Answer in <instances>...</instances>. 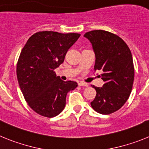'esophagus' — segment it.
Here are the masks:
<instances>
[{"label": "esophagus", "mask_w": 149, "mask_h": 149, "mask_svg": "<svg viewBox=\"0 0 149 149\" xmlns=\"http://www.w3.org/2000/svg\"><path fill=\"white\" fill-rule=\"evenodd\" d=\"M78 85L81 86H88V84L86 83H84V82H79L78 83Z\"/></svg>", "instance_id": "obj_1"}]
</instances>
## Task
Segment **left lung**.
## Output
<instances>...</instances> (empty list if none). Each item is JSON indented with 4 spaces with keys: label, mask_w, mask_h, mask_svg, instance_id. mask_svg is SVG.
I'll return each instance as SVG.
<instances>
[{
    "label": "left lung",
    "mask_w": 149,
    "mask_h": 149,
    "mask_svg": "<svg viewBox=\"0 0 149 149\" xmlns=\"http://www.w3.org/2000/svg\"><path fill=\"white\" fill-rule=\"evenodd\" d=\"M93 45L95 55L94 70L100 71L104 84L96 90L91 106L101 114L117 111L128 99L134 80V67L130 48L119 36L105 31L92 30L84 34Z\"/></svg>",
    "instance_id": "left-lung-1"
}]
</instances>
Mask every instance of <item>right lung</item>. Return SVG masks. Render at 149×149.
Returning <instances> with one entry per match:
<instances>
[{
	"instance_id": "add662e5",
	"label": "right lung",
	"mask_w": 149,
	"mask_h": 149,
	"mask_svg": "<svg viewBox=\"0 0 149 149\" xmlns=\"http://www.w3.org/2000/svg\"><path fill=\"white\" fill-rule=\"evenodd\" d=\"M81 34L40 31L29 38L18 58L17 78L24 99L33 111L54 117L63 110L67 93L77 86L63 81L54 69L63 63L69 48Z\"/></svg>"
}]
</instances>
